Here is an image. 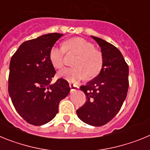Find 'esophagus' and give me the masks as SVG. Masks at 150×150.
Here are the masks:
<instances>
[{
    "label": "esophagus",
    "mask_w": 150,
    "mask_h": 150,
    "mask_svg": "<svg viewBox=\"0 0 150 150\" xmlns=\"http://www.w3.org/2000/svg\"><path fill=\"white\" fill-rule=\"evenodd\" d=\"M69 86H70V88H71V91L76 90L79 88V86H76V85H75V84H73V83H69Z\"/></svg>",
    "instance_id": "esophagus-1"
}]
</instances>
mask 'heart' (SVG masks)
I'll list each match as a JSON object with an SVG mask.
<instances>
[{"label": "heart", "instance_id": "1", "mask_svg": "<svg viewBox=\"0 0 150 150\" xmlns=\"http://www.w3.org/2000/svg\"><path fill=\"white\" fill-rule=\"evenodd\" d=\"M64 52L77 55L74 61V67L65 69L59 76L70 82H78L86 76L92 79L100 74L104 64V56L101 52L96 50L89 41L82 38H73L64 43L61 48L53 46L50 49L49 58L55 69L60 70L64 64Z\"/></svg>", "mask_w": 150, "mask_h": 150}]
</instances>
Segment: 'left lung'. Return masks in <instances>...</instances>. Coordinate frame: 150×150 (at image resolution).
I'll return each mask as SVG.
<instances>
[{"mask_svg":"<svg viewBox=\"0 0 150 150\" xmlns=\"http://www.w3.org/2000/svg\"><path fill=\"white\" fill-rule=\"evenodd\" d=\"M91 38L100 46L104 64L96 77L80 86L86 101L76 114L83 122L102 126L115 117L126 98L128 65L116 46L99 38Z\"/></svg>","mask_w":150,"mask_h":150,"instance_id":"1","label":"left lung"}]
</instances>
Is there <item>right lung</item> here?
I'll list each match as a JSON object with an SVG mask.
<instances>
[{
  "label": "right lung",
  "instance_id": "add662e5",
  "mask_svg": "<svg viewBox=\"0 0 150 150\" xmlns=\"http://www.w3.org/2000/svg\"><path fill=\"white\" fill-rule=\"evenodd\" d=\"M62 36L52 33L25 41L11 58L8 91L16 110L29 124L42 125L51 121L70 92L65 79L50 83L55 70L49 53Z\"/></svg>",
  "mask_w": 150,
  "mask_h": 150
}]
</instances>
